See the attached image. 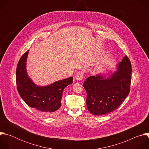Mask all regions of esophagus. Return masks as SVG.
<instances>
[{
	"instance_id": "obj_1",
	"label": "esophagus",
	"mask_w": 149,
	"mask_h": 149,
	"mask_svg": "<svg viewBox=\"0 0 149 149\" xmlns=\"http://www.w3.org/2000/svg\"><path fill=\"white\" fill-rule=\"evenodd\" d=\"M83 76H84V72L83 71H78L77 74H76V76H75V79L77 80V81H81L82 80V78H83Z\"/></svg>"
}]
</instances>
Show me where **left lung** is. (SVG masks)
Instances as JSON below:
<instances>
[{
	"label": "left lung",
	"instance_id": "8db88e82",
	"mask_svg": "<svg viewBox=\"0 0 149 149\" xmlns=\"http://www.w3.org/2000/svg\"><path fill=\"white\" fill-rule=\"evenodd\" d=\"M117 69L107 78L97 74L84 81L87 107L92 114L103 116L116 110L129 95L132 64L127 55L118 63Z\"/></svg>",
	"mask_w": 149,
	"mask_h": 149
}]
</instances>
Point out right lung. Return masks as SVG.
<instances>
[{
  "label": "right lung",
  "mask_w": 149,
  "mask_h": 149,
  "mask_svg": "<svg viewBox=\"0 0 149 149\" xmlns=\"http://www.w3.org/2000/svg\"><path fill=\"white\" fill-rule=\"evenodd\" d=\"M28 51L23 54L16 68V86L17 91L29 107L45 117L56 114L61 109L62 92L73 83V77L62 79L45 87L36 85L28 77L26 62Z\"/></svg>",
  "instance_id": "obj_1"
}]
</instances>
